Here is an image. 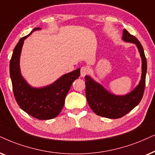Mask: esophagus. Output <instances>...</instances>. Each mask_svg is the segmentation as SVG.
Wrapping results in <instances>:
<instances>
[{
  "label": "esophagus",
  "instance_id": "1",
  "mask_svg": "<svg viewBox=\"0 0 155 155\" xmlns=\"http://www.w3.org/2000/svg\"><path fill=\"white\" fill-rule=\"evenodd\" d=\"M90 72V69L88 67H82L81 69V76L82 77H84V76H85L86 75H87V74L89 73Z\"/></svg>",
  "mask_w": 155,
  "mask_h": 155
}]
</instances>
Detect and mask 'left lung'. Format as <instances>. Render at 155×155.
Segmentation results:
<instances>
[{"label": "left lung", "instance_id": "8db88e82", "mask_svg": "<svg viewBox=\"0 0 155 155\" xmlns=\"http://www.w3.org/2000/svg\"><path fill=\"white\" fill-rule=\"evenodd\" d=\"M123 40L137 45L142 58V77L140 84L125 96H115L96 83L90 76H85L86 96L88 104L96 115L108 118H120L133 110L140 104L145 87L147 60L143 47L139 40L126 30H123Z\"/></svg>", "mask_w": 155, "mask_h": 155}]
</instances>
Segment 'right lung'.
Masks as SVG:
<instances>
[{"label":"right lung","instance_id":"1","mask_svg":"<svg viewBox=\"0 0 155 155\" xmlns=\"http://www.w3.org/2000/svg\"><path fill=\"white\" fill-rule=\"evenodd\" d=\"M40 29V28H34L32 32ZM30 34L19 40L10 61V75L14 96L20 108L31 116L39 120L52 119L62 110L66 96L72 83L79 77L80 69L64 74L52 84L44 88L31 87L21 76L19 65L24 40Z\"/></svg>","mask_w":155,"mask_h":155}]
</instances>
